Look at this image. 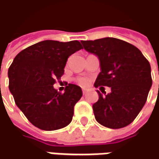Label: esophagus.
<instances>
[{
    "instance_id": "34e87169",
    "label": "esophagus",
    "mask_w": 159,
    "mask_h": 159,
    "mask_svg": "<svg viewBox=\"0 0 159 159\" xmlns=\"http://www.w3.org/2000/svg\"><path fill=\"white\" fill-rule=\"evenodd\" d=\"M87 92H88V90L86 89H83V93H84V95L87 94Z\"/></svg>"
}]
</instances>
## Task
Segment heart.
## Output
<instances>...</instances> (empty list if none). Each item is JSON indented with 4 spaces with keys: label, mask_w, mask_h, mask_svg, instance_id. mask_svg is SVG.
Instances as JSON below:
<instances>
[{
    "label": "heart",
    "mask_w": 159,
    "mask_h": 159,
    "mask_svg": "<svg viewBox=\"0 0 159 159\" xmlns=\"http://www.w3.org/2000/svg\"><path fill=\"white\" fill-rule=\"evenodd\" d=\"M78 81V83H79L81 85H86V84H88V81L87 79H85V78H83V77H81V78H78L77 79Z\"/></svg>",
    "instance_id": "obj_1"
}]
</instances>
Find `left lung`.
Instances as JSON below:
<instances>
[{
    "label": "left lung",
    "mask_w": 159,
    "mask_h": 159,
    "mask_svg": "<svg viewBox=\"0 0 159 159\" xmlns=\"http://www.w3.org/2000/svg\"><path fill=\"white\" fill-rule=\"evenodd\" d=\"M84 49L97 55L101 72L95 87L108 86L111 93L102 97L93 108L96 120L111 129L129 125L139 115L152 87L151 65L137 47L112 37L82 41Z\"/></svg>",
    "instance_id": "1"
}]
</instances>
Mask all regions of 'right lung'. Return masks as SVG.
<instances>
[{
	"instance_id": "obj_1",
	"label": "right lung",
	"mask_w": 159,
	"mask_h": 159,
	"mask_svg": "<svg viewBox=\"0 0 159 159\" xmlns=\"http://www.w3.org/2000/svg\"><path fill=\"white\" fill-rule=\"evenodd\" d=\"M83 48L78 41L46 40L21 50L8 69V88L16 104L35 127L56 130L72 120L82 89L69 84L64 92L53 85L64 74L69 57Z\"/></svg>"
}]
</instances>
